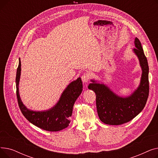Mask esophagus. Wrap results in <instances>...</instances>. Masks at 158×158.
Segmentation results:
<instances>
[{
    "label": "esophagus",
    "instance_id": "esophagus-1",
    "mask_svg": "<svg viewBox=\"0 0 158 158\" xmlns=\"http://www.w3.org/2000/svg\"><path fill=\"white\" fill-rule=\"evenodd\" d=\"M90 78H91V76H90L89 73H88V72L84 73L83 75H82V77H81L82 81H83L84 82H88V81H89Z\"/></svg>",
    "mask_w": 158,
    "mask_h": 158
}]
</instances>
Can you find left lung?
Returning a JSON list of instances; mask_svg holds the SVG:
<instances>
[{
  "label": "left lung",
  "mask_w": 158,
  "mask_h": 158,
  "mask_svg": "<svg viewBox=\"0 0 158 158\" xmlns=\"http://www.w3.org/2000/svg\"><path fill=\"white\" fill-rule=\"evenodd\" d=\"M137 55L142 69L140 85L131 96L123 98L117 96L104 85L93 83L88 86L96 95L97 110L100 120L108 125H121L133 119L143 110L149 94L148 65L139 39L135 40Z\"/></svg>",
  "instance_id": "obj_1"
}]
</instances>
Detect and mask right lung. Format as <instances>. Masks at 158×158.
Returning <instances> with one entry per match:
<instances>
[{
	"instance_id": "right-lung-1",
	"label": "right lung",
	"mask_w": 158,
	"mask_h": 158,
	"mask_svg": "<svg viewBox=\"0 0 158 158\" xmlns=\"http://www.w3.org/2000/svg\"><path fill=\"white\" fill-rule=\"evenodd\" d=\"M21 73V61L16 71V97L20 110L26 118L35 126L48 131H61L69 126L73 104L82 91V81L79 77L72 82L63 92L59 102L46 111H32L25 106L20 98L19 83Z\"/></svg>"
}]
</instances>
